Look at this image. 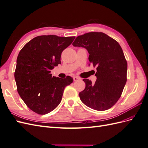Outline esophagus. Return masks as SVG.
<instances>
[{
    "label": "esophagus",
    "instance_id": "34e87169",
    "mask_svg": "<svg viewBox=\"0 0 148 148\" xmlns=\"http://www.w3.org/2000/svg\"><path fill=\"white\" fill-rule=\"evenodd\" d=\"M80 79V78L78 77H73V80L75 82H77V81H78V80H79Z\"/></svg>",
    "mask_w": 148,
    "mask_h": 148
}]
</instances>
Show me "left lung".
<instances>
[{
	"label": "left lung",
	"instance_id": "8db88e82",
	"mask_svg": "<svg viewBox=\"0 0 148 148\" xmlns=\"http://www.w3.org/2000/svg\"><path fill=\"white\" fill-rule=\"evenodd\" d=\"M75 47H84L89 53V61L96 66L95 84L83 80L84 89L79 93L80 99L90 108L106 110L118 101L127 82V62L120 44L101 32H90L78 36Z\"/></svg>",
	"mask_w": 148,
	"mask_h": 148
}]
</instances>
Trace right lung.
Instances as JSON below:
<instances>
[{
    "mask_svg": "<svg viewBox=\"0 0 148 148\" xmlns=\"http://www.w3.org/2000/svg\"><path fill=\"white\" fill-rule=\"evenodd\" d=\"M75 37L39 36L21 49L16 60L15 79L17 91L34 112L44 115L60 103L65 88L73 78L52 77L51 70L60 64L61 53Z\"/></svg>",
    "mask_w": 148,
    "mask_h": 148,
    "instance_id": "add662e5",
    "label": "right lung"
}]
</instances>
